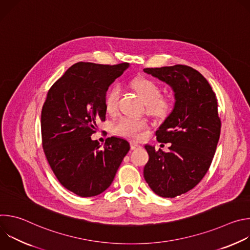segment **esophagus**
Returning <instances> with one entry per match:
<instances>
[{
	"instance_id": "34e87169",
	"label": "esophagus",
	"mask_w": 250,
	"mask_h": 250,
	"mask_svg": "<svg viewBox=\"0 0 250 250\" xmlns=\"http://www.w3.org/2000/svg\"><path fill=\"white\" fill-rule=\"evenodd\" d=\"M140 146L138 145V144H136L135 141H131L130 142V148L132 149V150H134V149H136V148H138Z\"/></svg>"
}]
</instances>
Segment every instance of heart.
<instances>
[{
	"label": "heart",
	"mask_w": 250,
	"mask_h": 250,
	"mask_svg": "<svg viewBox=\"0 0 250 250\" xmlns=\"http://www.w3.org/2000/svg\"><path fill=\"white\" fill-rule=\"evenodd\" d=\"M133 89L146 104L147 113L156 118H165L171 111L172 104L167 98L161 96L162 89L154 81L147 78H136L131 83ZM121 89L113 86L108 89L104 97V109L108 113H114L118 109ZM147 127V123L141 119L122 118L113 126L115 133L125 137L138 138Z\"/></svg>",
	"instance_id": "heart-1"
}]
</instances>
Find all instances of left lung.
Returning <instances> with one entry per match:
<instances>
[{
    "mask_svg": "<svg viewBox=\"0 0 250 250\" xmlns=\"http://www.w3.org/2000/svg\"><path fill=\"white\" fill-rule=\"evenodd\" d=\"M144 71L169 85L175 99L173 110L156 130L159 142L171 144L169 152L146 145L149 159L144 176L156 195L175 198L198 185L210 166L221 133L218 102L208 82L192 67Z\"/></svg>",
    "mask_w": 250,
    "mask_h": 250,
    "instance_id": "1",
    "label": "left lung"
}]
</instances>
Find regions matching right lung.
I'll return each mask as SVG.
<instances>
[{
    "instance_id": "add662e5",
    "label": "right lung",
    "mask_w": 250,
    "mask_h": 250,
    "mask_svg": "<svg viewBox=\"0 0 250 250\" xmlns=\"http://www.w3.org/2000/svg\"><path fill=\"white\" fill-rule=\"evenodd\" d=\"M129 63L78 62L49 89L42 111V147L58 181L80 197L108 189L128 152V141L93 140L98 121L105 120L104 97Z\"/></svg>"
}]
</instances>
